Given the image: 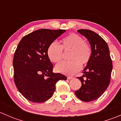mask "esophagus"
<instances>
[{
    "mask_svg": "<svg viewBox=\"0 0 121 121\" xmlns=\"http://www.w3.org/2000/svg\"><path fill=\"white\" fill-rule=\"evenodd\" d=\"M72 78H73V77H71V76H68L67 77V79H68V80H70V79H72Z\"/></svg>",
    "mask_w": 121,
    "mask_h": 121,
    "instance_id": "obj_1",
    "label": "esophagus"
}]
</instances>
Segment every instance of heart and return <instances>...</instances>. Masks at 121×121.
Here are the masks:
<instances>
[{
    "instance_id": "1",
    "label": "heart",
    "mask_w": 121,
    "mask_h": 121,
    "mask_svg": "<svg viewBox=\"0 0 121 121\" xmlns=\"http://www.w3.org/2000/svg\"><path fill=\"white\" fill-rule=\"evenodd\" d=\"M59 46L52 43L48 46L47 54L51 61L59 63L63 58V51H70L69 59L71 61L62 62L57 64L56 69L58 73L66 75H73L80 70L81 65H87L91 60L92 50L88 43L84 41L80 35L71 33L60 41Z\"/></svg>"
}]
</instances>
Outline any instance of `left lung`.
<instances>
[{"mask_svg":"<svg viewBox=\"0 0 121 121\" xmlns=\"http://www.w3.org/2000/svg\"><path fill=\"white\" fill-rule=\"evenodd\" d=\"M85 36L91 45V60L78 79L81 81V88L75 91L80 99L85 102L94 101L101 97L110 83L112 62L106 41L94 31L87 29L77 30Z\"/></svg>","mask_w":121,"mask_h":121,"instance_id":"8db88e82","label":"left lung"}]
</instances>
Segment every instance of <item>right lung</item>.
Returning a JSON list of instances; mask_svg holds the SVG:
<instances>
[{"instance_id":"add662e5","label":"right lung","mask_w":121,"mask_h":121,"mask_svg":"<svg viewBox=\"0 0 121 121\" xmlns=\"http://www.w3.org/2000/svg\"><path fill=\"white\" fill-rule=\"evenodd\" d=\"M65 30L42 29L24 36L19 42L13 61L14 81L27 99L41 103L50 99L65 75L53 73V65L47 54L48 46Z\"/></svg>"}]
</instances>
